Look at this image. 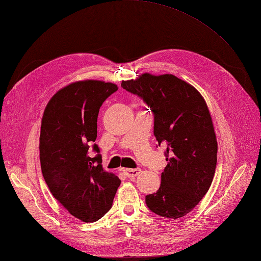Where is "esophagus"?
<instances>
[{
  "label": "esophagus",
  "instance_id": "obj_1",
  "mask_svg": "<svg viewBox=\"0 0 261 261\" xmlns=\"http://www.w3.org/2000/svg\"><path fill=\"white\" fill-rule=\"evenodd\" d=\"M124 173L128 178H134L135 176L139 175L140 169H126V170H124Z\"/></svg>",
  "mask_w": 261,
  "mask_h": 261
}]
</instances>
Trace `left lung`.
I'll list each match as a JSON object with an SVG mask.
<instances>
[{
    "label": "left lung",
    "mask_w": 261,
    "mask_h": 261,
    "mask_svg": "<svg viewBox=\"0 0 261 261\" xmlns=\"http://www.w3.org/2000/svg\"><path fill=\"white\" fill-rule=\"evenodd\" d=\"M122 87L150 108L158 146H167L168 165L160 188L146 196L147 207L167 219L184 217L207 194L217 167L218 144L206 102L192 85L171 74L146 73Z\"/></svg>",
    "instance_id": "8db88e82"
}]
</instances>
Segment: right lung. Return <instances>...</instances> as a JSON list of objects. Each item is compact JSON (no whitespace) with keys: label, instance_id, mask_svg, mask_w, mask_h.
<instances>
[{"label":"right lung","instance_id":"add662e5","mask_svg":"<svg viewBox=\"0 0 261 261\" xmlns=\"http://www.w3.org/2000/svg\"><path fill=\"white\" fill-rule=\"evenodd\" d=\"M117 89L99 81L73 83L54 94L43 113L39 146L43 178L54 198L84 222L98 221L111 209L121 184L103 171L94 144L100 107Z\"/></svg>","mask_w":261,"mask_h":261}]
</instances>
